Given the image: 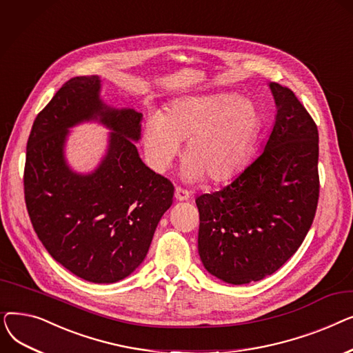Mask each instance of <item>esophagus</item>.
I'll use <instances>...</instances> for the list:
<instances>
[{"mask_svg":"<svg viewBox=\"0 0 353 353\" xmlns=\"http://www.w3.org/2000/svg\"><path fill=\"white\" fill-rule=\"evenodd\" d=\"M174 197H176V200H179V201H184V200H189V199H190V193H189L188 190L181 189V188H176Z\"/></svg>","mask_w":353,"mask_h":353,"instance_id":"esophagus-1","label":"esophagus"}]
</instances>
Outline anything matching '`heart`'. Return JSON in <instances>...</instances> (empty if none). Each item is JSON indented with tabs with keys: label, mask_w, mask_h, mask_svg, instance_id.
<instances>
[{
	"label": "heart",
	"mask_w": 353,
	"mask_h": 353,
	"mask_svg": "<svg viewBox=\"0 0 353 353\" xmlns=\"http://www.w3.org/2000/svg\"><path fill=\"white\" fill-rule=\"evenodd\" d=\"M259 130V113L253 101L219 92L183 97L164 114L147 119L141 143L144 154L159 173L172 165L184 147V177L190 181L208 177L221 183L236 176L245 165Z\"/></svg>",
	"instance_id": "b5f03b06"
}]
</instances>
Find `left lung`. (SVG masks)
<instances>
[{
    "label": "left lung",
    "instance_id": "left-lung-1",
    "mask_svg": "<svg viewBox=\"0 0 353 353\" xmlns=\"http://www.w3.org/2000/svg\"><path fill=\"white\" fill-rule=\"evenodd\" d=\"M269 88L277 113L263 152L228 186L196 199L201 263L230 285L262 281L283 266L318 208V127L292 90Z\"/></svg>",
    "mask_w": 353,
    "mask_h": 353
}]
</instances>
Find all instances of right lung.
Instances as JSON below:
<instances>
[{"label":"right lung","instance_id":"add662e5","mask_svg":"<svg viewBox=\"0 0 353 353\" xmlns=\"http://www.w3.org/2000/svg\"><path fill=\"white\" fill-rule=\"evenodd\" d=\"M99 76L68 80L34 120L24 169L26 205L47 252L92 283H114L145 259L174 188L143 163L136 143L143 114L101 97ZM97 121L110 130L108 150L90 174L65 159L69 128Z\"/></svg>","mask_w":353,"mask_h":353}]
</instances>
